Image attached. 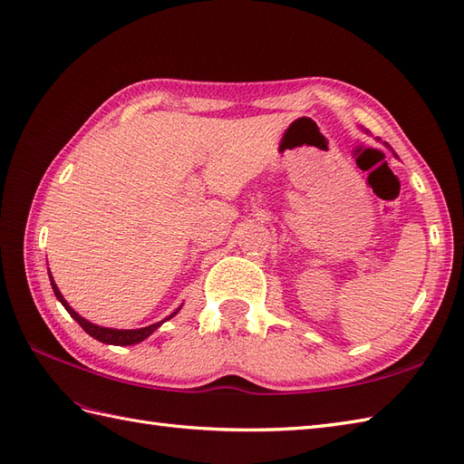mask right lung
Listing matches in <instances>:
<instances>
[{
    "label": "right lung",
    "instance_id": "right-lung-1",
    "mask_svg": "<svg viewBox=\"0 0 464 464\" xmlns=\"http://www.w3.org/2000/svg\"><path fill=\"white\" fill-rule=\"evenodd\" d=\"M51 275V273H49ZM51 278V286H53V293H55V296L59 298V303L64 306V310L69 312V314L79 322V326L89 334V336H92L94 340H99V342H102V343H112V346H132V343H138V342H142V340H146L150 334H152L154 330H158L161 324H164L166 320H169L171 316H176L178 314V310L174 312V314L171 316H168L166 320H161V322H156V324H152V326H146V328H138V330H116V328H102V326H96V324H92V322H89V320H84L81 314H77V312H74L71 306H69V303L67 300L63 298V295H61V290L57 288V285H55V281H53V276H49Z\"/></svg>",
    "mask_w": 464,
    "mask_h": 464
}]
</instances>
